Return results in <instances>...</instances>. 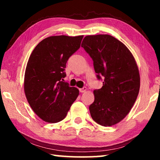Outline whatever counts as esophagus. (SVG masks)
I'll return each instance as SVG.
<instances>
[{"mask_svg":"<svg viewBox=\"0 0 160 160\" xmlns=\"http://www.w3.org/2000/svg\"><path fill=\"white\" fill-rule=\"evenodd\" d=\"M86 91H87V88H86V87H84V88H80V92L81 93L85 92Z\"/></svg>","mask_w":160,"mask_h":160,"instance_id":"34e87169","label":"esophagus"}]
</instances>
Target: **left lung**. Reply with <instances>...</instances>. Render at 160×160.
Instances as JSON below:
<instances>
[{"mask_svg": "<svg viewBox=\"0 0 160 160\" xmlns=\"http://www.w3.org/2000/svg\"><path fill=\"white\" fill-rule=\"evenodd\" d=\"M81 47L94 62L101 89L94 90L89 109L92 118L102 126H112L128 115L138 95L140 78L134 56L126 46L109 34L88 35Z\"/></svg>", "mask_w": 160, "mask_h": 160, "instance_id": "left-lung-1", "label": "left lung"}]
</instances>
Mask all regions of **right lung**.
Wrapping results in <instances>:
<instances>
[{
  "label": "right lung",
  "instance_id": "1",
  "mask_svg": "<svg viewBox=\"0 0 160 160\" xmlns=\"http://www.w3.org/2000/svg\"><path fill=\"white\" fill-rule=\"evenodd\" d=\"M83 35L51 36L40 42L27 64L24 90L34 112L44 121L58 123L66 118L79 90L63 82L68 58L80 47Z\"/></svg>",
  "mask_w": 160,
  "mask_h": 160
}]
</instances>
